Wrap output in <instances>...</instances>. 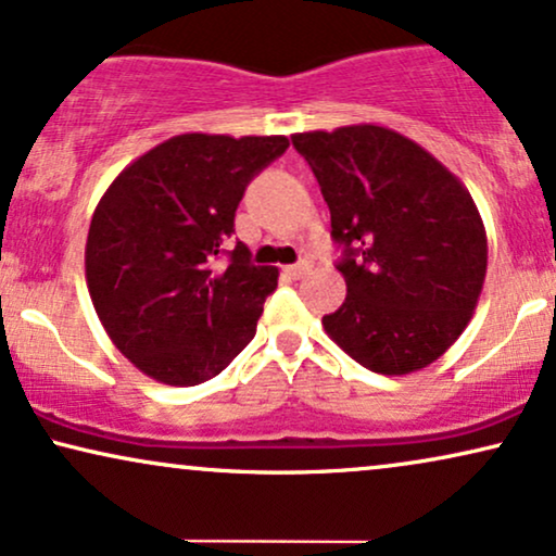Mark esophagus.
Returning a JSON list of instances; mask_svg holds the SVG:
<instances>
[{
    "instance_id": "34e87169",
    "label": "esophagus",
    "mask_w": 556,
    "mask_h": 556,
    "mask_svg": "<svg viewBox=\"0 0 556 556\" xmlns=\"http://www.w3.org/2000/svg\"><path fill=\"white\" fill-rule=\"evenodd\" d=\"M308 268H312V265H308V263H295V265H288V268H286V276H288V278H301V276H304V273H308Z\"/></svg>"
}]
</instances>
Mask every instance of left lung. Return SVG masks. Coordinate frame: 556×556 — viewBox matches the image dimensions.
<instances>
[{
    "instance_id": "left-lung-1",
    "label": "left lung",
    "mask_w": 556,
    "mask_h": 556,
    "mask_svg": "<svg viewBox=\"0 0 556 556\" xmlns=\"http://www.w3.org/2000/svg\"><path fill=\"white\" fill-rule=\"evenodd\" d=\"M344 244L348 299L324 331L367 370L408 375L444 355L478 306L488 237L454 173L380 125L291 135Z\"/></svg>"
}]
</instances>
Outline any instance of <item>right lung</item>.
Returning <instances> with one entry per match:
<instances>
[{
	"instance_id": "right-lung-1",
	"label": "right lung",
	"mask_w": 556,
	"mask_h": 556,
	"mask_svg": "<svg viewBox=\"0 0 556 556\" xmlns=\"http://www.w3.org/2000/svg\"><path fill=\"white\" fill-rule=\"evenodd\" d=\"M283 135L186 132L127 165L99 199L86 237V286L110 340L157 383L219 375L255 337L278 268L252 265L237 242L214 265L257 170Z\"/></svg>"
}]
</instances>
